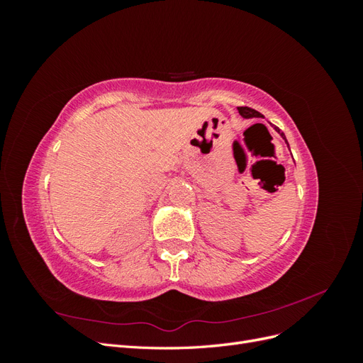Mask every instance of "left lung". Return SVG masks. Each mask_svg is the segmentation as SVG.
Segmentation results:
<instances>
[{
  "mask_svg": "<svg viewBox=\"0 0 363 363\" xmlns=\"http://www.w3.org/2000/svg\"><path fill=\"white\" fill-rule=\"evenodd\" d=\"M238 111H239V113L242 115L244 118H263L262 113H259L257 111H255V108H251V107H238ZM276 130L281 135V138H283L284 140H286V138H284V135L281 133L280 128L276 127ZM286 142H288V140H286Z\"/></svg>",
  "mask_w": 363,
  "mask_h": 363,
  "instance_id": "1",
  "label": "left lung"
}]
</instances>
